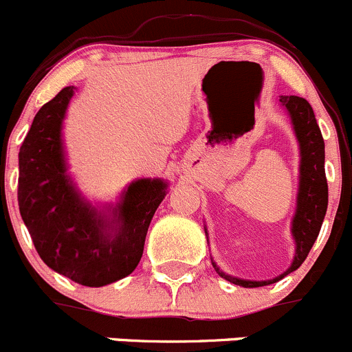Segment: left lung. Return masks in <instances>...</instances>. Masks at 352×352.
<instances>
[{
    "label": "left lung",
    "mask_w": 352,
    "mask_h": 352,
    "mask_svg": "<svg viewBox=\"0 0 352 352\" xmlns=\"http://www.w3.org/2000/svg\"><path fill=\"white\" fill-rule=\"evenodd\" d=\"M280 102L289 111L293 120L296 137L301 148V166H299V191L298 208L293 221V236L296 241V255L293 265L283 276L272 280H241L236 277L226 276L214 263V269L221 277L229 283L243 287H260L277 283L284 276L298 269L308 256L313 243L318 238L323 217H325L327 205H329V186L325 177V144H323L322 131L316 123L315 113L306 99L298 96H280Z\"/></svg>",
    "instance_id": "left-lung-1"
}]
</instances>
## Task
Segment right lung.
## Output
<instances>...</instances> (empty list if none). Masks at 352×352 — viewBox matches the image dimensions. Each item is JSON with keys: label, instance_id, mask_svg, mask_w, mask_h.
Segmentation results:
<instances>
[{"label": "right lung", "instance_id": "obj_1", "mask_svg": "<svg viewBox=\"0 0 352 352\" xmlns=\"http://www.w3.org/2000/svg\"><path fill=\"white\" fill-rule=\"evenodd\" d=\"M73 96L65 87L36 114L19 154V207L43 262L82 286L130 276L166 195L162 179H138L107 219L80 198L66 176L61 121Z\"/></svg>", "mask_w": 352, "mask_h": 352}]
</instances>
